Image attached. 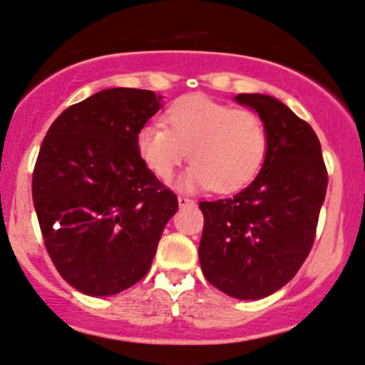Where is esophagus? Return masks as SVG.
Masks as SVG:
<instances>
[{
  "label": "esophagus",
  "instance_id": "obj_1",
  "mask_svg": "<svg viewBox=\"0 0 365 365\" xmlns=\"http://www.w3.org/2000/svg\"><path fill=\"white\" fill-rule=\"evenodd\" d=\"M178 206L180 208H187V206H194V201L185 196H178Z\"/></svg>",
  "mask_w": 365,
  "mask_h": 365
}]
</instances>
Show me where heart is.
Masks as SVG:
<instances>
[{"label":"heart","mask_w":365,"mask_h":365,"mask_svg":"<svg viewBox=\"0 0 365 365\" xmlns=\"http://www.w3.org/2000/svg\"><path fill=\"white\" fill-rule=\"evenodd\" d=\"M164 123L141 127L135 146L146 168L162 182L173 178L189 152L192 165L178 180L182 190H240L256 178L267 157V127L251 109L190 95L169 106Z\"/></svg>","instance_id":"1"}]
</instances>
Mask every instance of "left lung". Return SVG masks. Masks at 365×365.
<instances>
[{
    "label": "left lung",
    "mask_w": 365,
    "mask_h": 365,
    "mask_svg": "<svg viewBox=\"0 0 365 365\" xmlns=\"http://www.w3.org/2000/svg\"><path fill=\"white\" fill-rule=\"evenodd\" d=\"M235 102L259 114L268 152L242 192L200 203V263L222 293L259 300L288 284L307 257L329 176L318 135L288 106L263 93H240Z\"/></svg>",
    "instance_id": "8db88e82"
}]
</instances>
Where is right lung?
<instances>
[{"label":"right lung","mask_w":365,"mask_h":365,"mask_svg":"<svg viewBox=\"0 0 365 365\" xmlns=\"http://www.w3.org/2000/svg\"><path fill=\"white\" fill-rule=\"evenodd\" d=\"M160 108L150 90H102L65 109L40 146L33 205L43 244L84 295L111 297L141 281L178 210L135 146Z\"/></svg>","instance_id":"right-lung-1"}]
</instances>
